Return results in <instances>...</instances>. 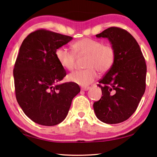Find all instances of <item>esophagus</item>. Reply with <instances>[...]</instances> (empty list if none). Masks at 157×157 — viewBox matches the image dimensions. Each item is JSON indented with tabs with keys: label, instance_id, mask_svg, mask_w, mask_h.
<instances>
[{
	"label": "esophagus",
	"instance_id": "1",
	"mask_svg": "<svg viewBox=\"0 0 157 157\" xmlns=\"http://www.w3.org/2000/svg\"><path fill=\"white\" fill-rule=\"evenodd\" d=\"M90 88L89 87H83L81 88V90H83V91H86V90H89Z\"/></svg>",
	"mask_w": 157,
	"mask_h": 157
}]
</instances>
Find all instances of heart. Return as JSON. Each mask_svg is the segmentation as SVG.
I'll return each mask as SVG.
<instances>
[{"label":"heart","mask_w":157,"mask_h":157,"mask_svg":"<svg viewBox=\"0 0 157 157\" xmlns=\"http://www.w3.org/2000/svg\"><path fill=\"white\" fill-rule=\"evenodd\" d=\"M74 50L78 54L88 55L86 61V69L72 72L68 76L71 82L81 86H87L98 76V71H108L113 67L115 60V51L109 44H103L98 40L83 38L74 44ZM56 57L61 66L71 71L74 68L76 53L67 47H61L56 51Z\"/></svg>","instance_id":"1"}]
</instances>
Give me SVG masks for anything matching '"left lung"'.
<instances>
[{
	"label": "left lung",
	"instance_id": "8db88e82",
	"mask_svg": "<svg viewBox=\"0 0 157 157\" xmlns=\"http://www.w3.org/2000/svg\"><path fill=\"white\" fill-rule=\"evenodd\" d=\"M95 36L109 40L115 60L99 81L103 96L94 103V112L101 122L120 123L135 112L144 94L146 62L137 42L128 31L112 27Z\"/></svg>",
	"mask_w": 157,
	"mask_h": 157
}]
</instances>
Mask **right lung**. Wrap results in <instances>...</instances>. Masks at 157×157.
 I'll return each mask as SVG.
<instances>
[{
  "mask_svg": "<svg viewBox=\"0 0 157 157\" xmlns=\"http://www.w3.org/2000/svg\"><path fill=\"white\" fill-rule=\"evenodd\" d=\"M72 40L39 29L29 34L20 47L13 69L15 95L25 114L35 123L59 124L80 92L76 83H59L67 73L56 57V51Z\"/></svg>",
  "mask_w": 157,
  "mask_h": 157,
  "instance_id": "add662e5",
  "label": "right lung"
}]
</instances>
